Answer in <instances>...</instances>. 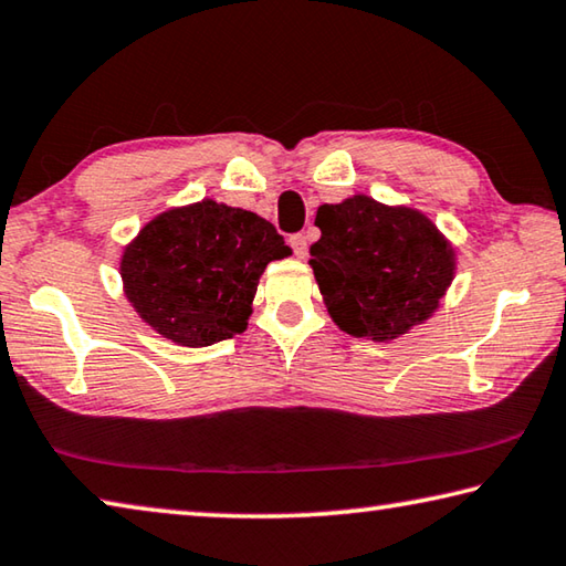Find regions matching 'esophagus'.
Listing matches in <instances>:
<instances>
[{
    "label": "esophagus",
    "mask_w": 566,
    "mask_h": 566,
    "mask_svg": "<svg viewBox=\"0 0 566 566\" xmlns=\"http://www.w3.org/2000/svg\"><path fill=\"white\" fill-rule=\"evenodd\" d=\"M290 244L294 249V254L300 256V260H304V256H306V237L304 234H292Z\"/></svg>",
    "instance_id": "1"
}]
</instances>
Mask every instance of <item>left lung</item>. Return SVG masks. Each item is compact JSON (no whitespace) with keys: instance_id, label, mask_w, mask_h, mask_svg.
Masks as SVG:
<instances>
[{"instance_id":"obj_1","label":"left lung","mask_w":566,"mask_h":566,"mask_svg":"<svg viewBox=\"0 0 566 566\" xmlns=\"http://www.w3.org/2000/svg\"><path fill=\"white\" fill-rule=\"evenodd\" d=\"M310 247L314 280L329 317L352 337L391 342L437 312L454 280V249L411 207L367 195L322 205Z\"/></svg>"}]
</instances>
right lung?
Listing matches in <instances>:
<instances>
[{
  "label": "right lung",
  "mask_w": 566,
  "mask_h": 566,
  "mask_svg": "<svg viewBox=\"0 0 566 566\" xmlns=\"http://www.w3.org/2000/svg\"><path fill=\"white\" fill-rule=\"evenodd\" d=\"M290 254L266 219L202 199L142 227L124 247L119 274L151 329L181 347H209L247 329L266 264Z\"/></svg>",
  "instance_id": "add662e5"
}]
</instances>
